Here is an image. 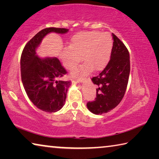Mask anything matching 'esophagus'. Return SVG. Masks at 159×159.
<instances>
[{"instance_id":"34e87169","label":"esophagus","mask_w":159,"mask_h":159,"mask_svg":"<svg viewBox=\"0 0 159 159\" xmlns=\"http://www.w3.org/2000/svg\"><path fill=\"white\" fill-rule=\"evenodd\" d=\"M83 80H84V79H76L75 80H76V81L77 83H82V82L83 81Z\"/></svg>"}]
</instances>
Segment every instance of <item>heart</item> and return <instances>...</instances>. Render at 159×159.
Here are the masks:
<instances>
[{"instance_id": "1", "label": "heart", "mask_w": 159, "mask_h": 159, "mask_svg": "<svg viewBox=\"0 0 159 159\" xmlns=\"http://www.w3.org/2000/svg\"><path fill=\"white\" fill-rule=\"evenodd\" d=\"M113 48L111 36L107 33L88 31L79 33L73 37L70 46L61 52L64 66L71 70L80 61H85L71 72L73 77L82 78L94 71H100L109 62Z\"/></svg>"}]
</instances>
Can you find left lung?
<instances>
[{
  "label": "left lung",
  "instance_id": "8db88e82",
  "mask_svg": "<svg viewBox=\"0 0 159 159\" xmlns=\"http://www.w3.org/2000/svg\"><path fill=\"white\" fill-rule=\"evenodd\" d=\"M113 48L109 63L92 80L97 85L95 101L87 107L94 114H102L114 109L122 100L127 88L130 71L129 52L118 38L112 34Z\"/></svg>",
  "mask_w": 159,
  "mask_h": 159
}]
</instances>
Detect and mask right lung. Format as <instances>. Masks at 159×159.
<instances>
[{"label":"right lung","instance_id":"1","mask_svg":"<svg viewBox=\"0 0 159 159\" xmlns=\"http://www.w3.org/2000/svg\"><path fill=\"white\" fill-rule=\"evenodd\" d=\"M68 31L64 28L43 29L26 44L21 55V77L25 90L32 103L45 112H56L62 108L71 83L60 79L67 72L57 57H39L36 50L47 34Z\"/></svg>","mask_w":159,"mask_h":159}]
</instances>
